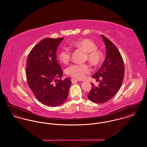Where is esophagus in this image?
I'll list each match as a JSON object with an SVG mask.
<instances>
[{
  "instance_id": "1",
  "label": "esophagus",
  "mask_w": 147,
  "mask_h": 147,
  "mask_svg": "<svg viewBox=\"0 0 147 147\" xmlns=\"http://www.w3.org/2000/svg\"><path fill=\"white\" fill-rule=\"evenodd\" d=\"M71 83H72L75 84V83H76L77 82H78V80H77L76 79H74V78H73V79H71Z\"/></svg>"
}]
</instances>
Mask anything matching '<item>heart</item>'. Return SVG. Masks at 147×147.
<instances>
[{
	"label": "heart",
	"instance_id": "b5f03b06",
	"mask_svg": "<svg viewBox=\"0 0 147 147\" xmlns=\"http://www.w3.org/2000/svg\"><path fill=\"white\" fill-rule=\"evenodd\" d=\"M71 46L82 49L86 54L88 60L94 65H98L101 62L103 56L102 52L97 49L96 43L89 38H83L71 42ZM58 57L60 61L64 63L68 62L71 57V51L67 47H63L60 50ZM90 70V67L87 64L76 63L70 65L67 69V73L71 77L82 79L85 73Z\"/></svg>",
	"mask_w": 147,
	"mask_h": 147
}]
</instances>
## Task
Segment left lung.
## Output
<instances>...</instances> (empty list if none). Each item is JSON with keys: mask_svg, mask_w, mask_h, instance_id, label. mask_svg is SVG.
Instances as JSON below:
<instances>
[{"mask_svg": "<svg viewBox=\"0 0 147 147\" xmlns=\"http://www.w3.org/2000/svg\"><path fill=\"white\" fill-rule=\"evenodd\" d=\"M106 46V58L100 68L92 77L101 79L98 86L92 84L88 98L94 103H104L119 91L124 78L125 68L119 49L110 40L101 35Z\"/></svg>", "mask_w": 147, "mask_h": 147, "instance_id": "left-lung-1", "label": "left lung"}]
</instances>
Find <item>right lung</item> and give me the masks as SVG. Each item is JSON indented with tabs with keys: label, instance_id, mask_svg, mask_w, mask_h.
Masks as SVG:
<instances>
[{
	"label": "right lung",
	"instance_id": "right-lung-1",
	"mask_svg": "<svg viewBox=\"0 0 147 147\" xmlns=\"http://www.w3.org/2000/svg\"><path fill=\"white\" fill-rule=\"evenodd\" d=\"M63 39H43L30 51L27 61L28 86L38 100L48 106L63 104L71 84L68 78L61 80L63 71L57 60V47Z\"/></svg>",
	"mask_w": 147,
	"mask_h": 147
}]
</instances>
